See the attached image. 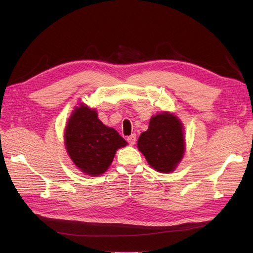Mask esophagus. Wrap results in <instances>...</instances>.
<instances>
[{"mask_svg":"<svg viewBox=\"0 0 253 253\" xmlns=\"http://www.w3.org/2000/svg\"><path fill=\"white\" fill-rule=\"evenodd\" d=\"M126 140H127V142H128L129 145H134L135 142H136V134L129 135V136L127 137V138H126Z\"/></svg>","mask_w":253,"mask_h":253,"instance_id":"1","label":"esophagus"}]
</instances>
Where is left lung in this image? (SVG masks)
<instances>
[{"label": "left lung", "instance_id": "8db88e82", "mask_svg": "<svg viewBox=\"0 0 253 253\" xmlns=\"http://www.w3.org/2000/svg\"><path fill=\"white\" fill-rule=\"evenodd\" d=\"M185 145L181 121L169 112L154 115L149 128L137 141V148L148 164L160 173H171L176 169L185 154Z\"/></svg>", "mask_w": 253, "mask_h": 253}]
</instances>
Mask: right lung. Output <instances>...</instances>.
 Here are the masks:
<instances>
[{"label":"right lung","mask_w":253,"mask_h":253,"mask_svg":"<svg viewBox=\"0 0 253 253\" xmlns=\"http://www.w3.org/2000/svg\"><path fill=\"white\" fill-rule=\"evenodd\" d=\"M64 144L68 156L81 172L99 176L109 169L116 151L127 142L116 129L99 120L96 110L81 102L66 122Z\"/></svg>","instance_id":"1"}]
</instances>
